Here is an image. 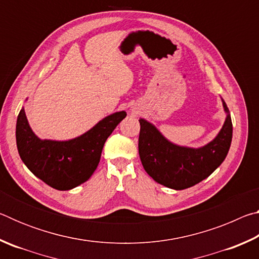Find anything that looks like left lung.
<instances>
[{
	"mask_svg": "<svg viewBox=\"0 0 259 259\" xmlns=\"http://www.w3.org/2000/svg\"><path fill=\"white\" fill-rule=\"evenodd\" d=\"M224 125L216 138L200 148L178 146L164 138L154 125L140 119L138 152L144 169L156 183L185 190L209 177L229 153L233 125L226 104Z\"/></svg>",
	"mask_w": 259,
	"mask_h": 259,
	"instance_id": "obj_1",
	"label": "left lung"
}]
</instances>
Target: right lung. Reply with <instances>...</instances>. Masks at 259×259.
Instances as JSON below:
<instances>
[{"instance_id": "right-lung-1", "label": "right lung", "mask_w": 259, "mask_h": 259, "mask_svg": "<svg viewBox=\"0 0 259 259\" xmlns=\"http://www.w3.org/2000/svg\"><path fill=\"white\" fill-rule=\"evenodd\" d=\"M125 116L124 111L111 114L80 137L58 142L35 136L21 108L16 125L20 159L35 176L52 188L72 190L91 177L98 166L105 142Z\"/></svg>"}]
</instances>
